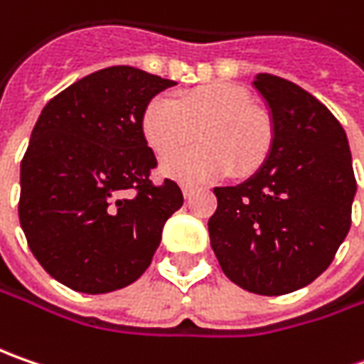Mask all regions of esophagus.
I'll return each mask as SVG.
<instances>
[{"label": "esophagus", "instance_id": "esophagus-1", "mask_svg": "<svg viewBox=\"0 0 364 364\" xmlns=\"http://www.w3.org/2000/svg\"><path fill=\"white\" fill-rule=\"evenodd\" d=\"M194 192H196V188H192V186H182V194H184V198H186V200L194 196Z\"/></svg>", "mask_w": 364, "mask_h": 364}]
</instances>
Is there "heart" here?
Masks as SVG:
<instances>
[{"instance_id":"obj_1","label":"heart","mask_w":364,"mask_h":364,"mask_svg":"<svg viewBox=\"0 0 364 364\" xmlns=\"http://www.w3.org/2000/svg\"><path fill=\"white\" fill-rule=\"evenodd\" d=\"M200 147L164 161L161 172L184 184L218 176H247L267 160L273 125L251 97L232 85H206L170 101L151 99L141 113V133L158 158H170L194 137Z\"/></svg>"}]
</instances>
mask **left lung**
<instances>
[{
    "label": "left lung",
    "mask_w": 364,
    "mask_h": 364,
    "mask_svg": "<svg viewBox=\"0 0 364 364\" xmlns=\"http://www.w3.org/2000/svg\"><path fill=\"white\" fill-rule=\"evenodd\" d=\"M269 107L272 151L243 184L215 188L210 247L232 284L282 296L326 272L350 229L357 192L343 125L301 87L253 80Z\"/></svg>",
    "instance_id": "left-lung-1"
}]
</instances>
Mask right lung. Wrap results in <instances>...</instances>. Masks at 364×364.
<instances>
[{
  "instance_id": "obj_1",
  "label": "right lung",
  "mask_w": 364,
  "mask_h": 364,
  "mask_svg": "<svg viewBox=\"0 0 364 364\" xmlns=\"http://www.w3.org/2000/svg\"><path fill=\"white\" fill-rule=\"evenodd\" d=\"M174 80L109 66L50 99L20 168V225L46 272L82 294L133 284L184 203L141 133L146 105ZM134 194L132 195L131 192Z\"/></svg>"
}]
</instances>
